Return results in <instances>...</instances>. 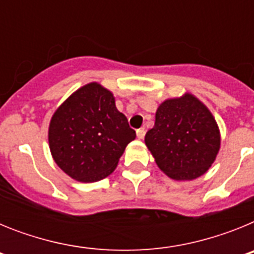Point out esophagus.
Wrapping results in <instances>:
<instances>
[{"mask_svg": "<svg viewBox=\"0 0 254 254\" xmlns=\"http://www.w3.org/2000/svg\"><path fill=\"white\" fill-rule=\"evenodd\" d=\"M145 133H146V131H145L143 128H140V129H137V131H136V134H137V137L140 138V140H142V138L145 137Z\"/></svg>", "mask_w": 254, "mask_h": 254, "instance_id": "esophagus-1", "label": "esophagus"}]
</instances>
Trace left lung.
<instances>
[{
  "label": "left lung",
  "mask_w": 254,
  "mask_h": 254,
  "mask_svg": "<svg viewBox=\"0 0 254 254\" xmlns=\"http://www.w3.org/2000/svg\"><path fill=\"white\" fill-rule=\"evenodd\" d=\"M220 129L214 116L190 93L164 100L145 143L159 169L176 181H193L212 165L220 150Z\"/></svg>",
  "instance_id": "obj_1"
}]
</instances>
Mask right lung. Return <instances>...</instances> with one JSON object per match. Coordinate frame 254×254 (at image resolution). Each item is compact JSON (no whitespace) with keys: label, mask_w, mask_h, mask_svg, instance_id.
I'll list each match as a JSON object with an SVG mask.
<instances>
[{"label":"right lung","mask_w":254,"mask_h":254,"mask_svg":"<svg viewBox=\"0 0 254 254\" xmlns=\"http://www.w3.org/2000/svg\"><path fill=\"white\" fill-rule=\"evenodd\" d=\"M136 132L116 107L113 93L90 82L72 93L51 118L52 158L72 179L91 183L114 172Z\"/></svg>","instance_id":"right-lung-1"}]
</instances>
